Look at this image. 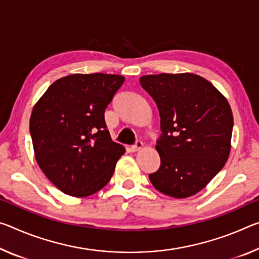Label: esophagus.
<instances>
[{"label": "esophagus", "mask_w": 259, "mask_h": 259, "mask_svg": "<svg viewBox=\"0 0 259 259\" xmlns=\"http://www.w3.org/2000/svg\"><path fill=\"white\" fill-rule=\"evenodd\" d=\"M143 146H144V144H143V142L142 141H137L136 144L131 146V152H137L139 150H142Z\"/></svg>", "instance_id": "1"}]
</instances>
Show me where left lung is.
<instances>
[{
    "mask_svg": "<svg viewBox=\"0 0 259 259\" xmlns=\"http://www.w3.org/2000/svg\"><path fill=\"white\" fill-rule=\"evenodd\" d=\"M158 106L160 167L149 175L158 191L174 198L194 196L223 169L231 152L233 113L210 81L195 73L139 78Z\"/></svg>",
    "mask_w": 259,
    "mask_h": 259,
    "instance_id": "obj_1",
    "label": "left lung"
}]
</instances>
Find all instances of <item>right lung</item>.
<instances>
[{"mask_svg":"<svg viewBox=\"0 0 259 259\" xmlns=\"http://www.w3.org/2000/svg\"><path fill=\"white\" fill-rule=\"evenodd\" d=\"M123 83L120 75L73 73L54 81L34 105L35 160L64 194L91 196L112 179L125 149L110 138L105 109Z\"/></svg>","mask_w":259,"mask_h":259,"instance_id":"1","label":"right lung"}]
</instances>
